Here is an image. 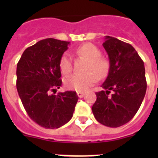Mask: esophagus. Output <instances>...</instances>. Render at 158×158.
I'll return each instance as SVG.
<instances>
[{"label": "esophagus", "instance_id": "obj_1", "mask_svg": "<svg viewBox=\"0 0 158 158\" xmlns=\"http://www.w3.org/2000/svg\"><path fill=\"white\" fill-rule=\"evenodd\" d=\"M77 94L78 97H80V98H82L85 95V93L84 92H77Z\"/></svg>", "mask_w": 158, "mask_h": 158}]
</instances>
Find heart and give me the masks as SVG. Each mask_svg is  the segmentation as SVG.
I'll return each mask as SVG.
<instances>
[{
  "label": "heart",
  "instance_id": "b5f03b06",
  "mask_svg": "<svg viewBox=\"0 0 158 158\" xmlns=\"http://www.w3.org/2000/svg\"><path fill=\"white\" fill-rule=\"evenodd\" d=\"M76 53L89 61L85 74L75 73L68 77L65 80L67 89L83 92L97 82L98 77L102 79L107 76L109 63L107 60L101 58V51L98 47L92 43H85L76 50ZM60 69L64 74H69L72 71V60L68 53H64L60 58Z\"/></svg>",
  "mask_w": 158,
  "mask_h": 158
}]
</instances>
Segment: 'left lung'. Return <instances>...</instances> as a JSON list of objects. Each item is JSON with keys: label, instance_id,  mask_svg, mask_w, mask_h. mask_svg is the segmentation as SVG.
<instances>
[{"label": "left lung", "instance_id": "1", "mask_svg": "<svg viewBox=\"0 0 158 158\" xmlns=\"http://www.w3.org/2000/svg\"><path fill=\"white\" fill-rule=\"evenodd\" d=\"M109 58L110 68L97 92L92 107L95 118L109 127H118L129 122L139 109L146 92L144 62L131 44L106 36L103 43ZM113 91L109 95L110 90Z\"/></svg>", "mask_w": 158, "mask_h": 158}]
</instances>
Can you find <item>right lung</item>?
Wrapping results in <instances>:
<instances>
[{"mask_svg":"<svg viewBox=\"0 0 158 158\" xmlns=\"http://www.w3.org/2000/svg\"><path fill=\"white\" fill-rule=\"evenodd\" d=\"M69 42L46 39L27 47L16 67V89L32 120L47 129L63 126L73 117L78 100L76 92L51 95L62 85L60 58Z\"/></svg>","mask_w":158,"mask_h":158,"instance_id":"right-lung-1","label":"right lung"}]
</instances>
